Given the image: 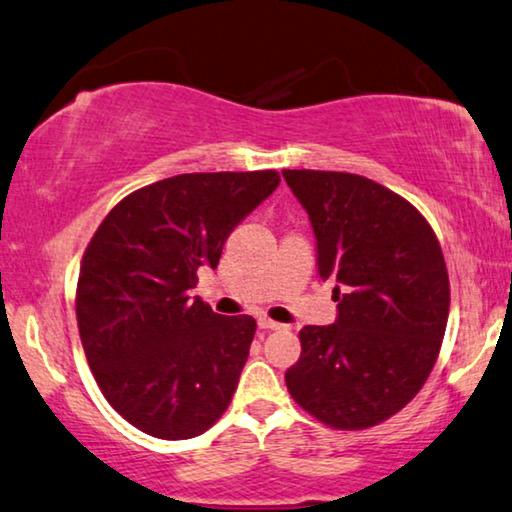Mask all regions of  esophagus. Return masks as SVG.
<instances>
[{
  "mask_svg": "<svg viewBox=\"0 0 512 512\" xmlns=\"http://www.w3.org/2000/svg\"><path fill=\"white\" fill-rule=\"evenodd\" d=\"M258 327L261 329H283L281 322H274L270 318H258Z\"/></svg>",
  "mask_w": 512,
  "mask_h": 512,
  "instance_id": "1",
  "label": "esophagus"
}]
</instances>
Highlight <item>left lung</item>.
Listing matches in <instances>:
<instances>
[{
	"mask_svg": "<svg viewBox=\"0 0 512 512\" xmlns=\"http://www.w3.org/2000/svg\"><path fill=\"white\" fill-rule=\"evenodd\" d=\"M309 212L318 272L336 279L334 325H306L290 396L336 430L387 421L421 391L446 332L451 286L426 217L357 174L283 169Z\"/></svg>",
	"mask_w": 512,
	"mask_h": 512,
	"instance_id": "obj_1",
	"label": "left lung"
}]
</instances>
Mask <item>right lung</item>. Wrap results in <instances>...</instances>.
I'll list each match as a JSON object with an SVG mask.
<instances>
[{"label":"right lung","mask_w":512,"mask_h":512,"mask_svg":"<svg viewBox=\"0 0 512 512\" xmlns=\"http://www.w3.org/2000/svg\"><path fill=\"white\" fill-rule=\"evenodd\" d=\"M277 171L180 174L125 196L84 251L77 327L102 396L160 439L206 432L229 407L256 334L190 297L231 231L279 185Z\"/></svg>","instance_id":"add662e5"}]
</instances>
